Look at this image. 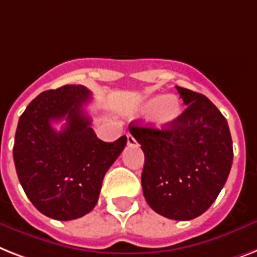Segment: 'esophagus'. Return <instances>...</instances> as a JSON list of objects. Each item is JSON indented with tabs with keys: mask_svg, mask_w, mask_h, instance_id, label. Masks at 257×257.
<instances>
[{
	"mask_svg": "<svg viewBox=\"0 0 257 257\" xmlns=\"http://www.w3.org/2000/svg\"><path fill=\"white\" fill-rule=\"evenodd\" d=\"M126 141H128L129 147H136V145H137V141H136V139L132 135L126 136Z\"/></svg>",
	"mask_w": 257,
	"mask_h": 257,
	"instance_id": "esophagus-1",
	"label": "esophagus"
}]
</instances>
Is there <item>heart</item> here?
I'll list each match as a JSON object with an SVG mask.
<instances>
[{
    "label": "heart",
    "mask_w": 257,
    "mask_h": 257,
    "mask_svg": "<svg viewBox=\"0 0 257 257\" xmlns=\"http://www.w3.org/2000/svg\"><path fill=\"white\" fill-rule=\"evenodd\" d=\"M143 110L153 113L156 124L160 126H169L176 121L181 114V104L174 96H154L143 104Z\"/></svg>",
    "instance_id": "b5f03b06"
}]
</instances>
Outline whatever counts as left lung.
I'll list each match as a JSON object with an SVG mask.
<instances>
[{"label":"left lung","mask_w":257,"mask_h":257,"mask_svg":"<svg viewBox=\"0 0 257 257\" xmlns=\"http://www.w3.org/2000/svg\"><path fill=\"white\" fill-rule=\"evenodd\" d=\"M186 109L161 129L133 125L129 131L145 154L141 185L154 211L191 220L207 210L226 183L232 165L230 128L202 93L177 87Z\"/></svg>","instance_id":"8db88e82"}]
</instances>
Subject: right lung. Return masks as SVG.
I'll list each match as a JSON object with an SVG mask.
<instances>
[{"label":"right lung","mask_w":257,"mask_h":257,"mask_svg":"<svg viewBox=\"0 0 257 257\" xmlns=\"http://www.w3.org/2000/svg\"><path fill=\"white\" fill-rule=\"evenodd\" d=\"M91 91L67 84L38 95L21 114L14 140L17 176L27 198L43 215L72 220L99 199L104 176L126 145V136L104 143L84 113ZM66 118L62 131L51 121Z\"/></svg>","instance_id":"obj_1"}]
</instances>
